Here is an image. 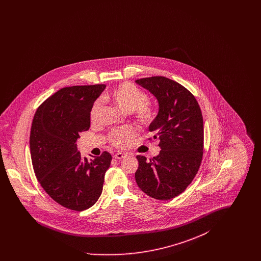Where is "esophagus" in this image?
<instances>
[{"mask_svg":"<svg viewBox=\"0 0 261 261\" xmlns=\"http://www.w3.org/2000/svg\"><path fill=\"white\" fill-rule=\"evenodd\" d=\"M125 158H126V154L122 152H117L113 155V159H115V160H123Z\"/></svg>","mask_w":261,"mask_h":261,"instance_id":"esophagus-1","label":"esophagus"}]
</instances>
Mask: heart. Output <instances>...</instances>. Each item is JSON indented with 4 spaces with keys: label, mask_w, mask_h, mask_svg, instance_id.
I'll return each mask as SVG.
<instances>
[{
    "label": "heart",
    "mask_w": 261,
    "mask_h": 261,
    "mask_svg": "<svg viewBox=\"0 0 261 261\" xmlns=\"http://www.w3.org/2000/svg\"><path fill=\"white\" fill-rule=\"evenodd\" d=\"M105 99L113 102L122 112H135L137 120L142 124L149 125L154 118L153 109L147 102V95L131 83H123L112 89L106 95ZM99 110L100 102L96 101L90 112L92 122H96L99 119ZM135 136L136 130L133 127H120L112 130L109 140L112 145L125 148Z\"/></svg>",
    "instance_id": "b5f03b06"
}]
</instances>
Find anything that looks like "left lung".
I'll return each mask as SVG.
<instances>
[{"label":"left lung","instance_id":"8db88e82","mask_svg":"<svg viewBox=\"0 0 261 261\" xmlns=\"http://www.w3.org/2000/svg\"><path fill=\"white\" fill-rule=\"evenodd\" d=\"M159 102L149 126L159 138L161 151L147 161L137 155L135 180L149 197L168 200L185 191L199 170L203 153V120L196 98L181 84L163 76L135 81Z\"/></svg>","mask_w":261,"mask_h":261}]
</instances>
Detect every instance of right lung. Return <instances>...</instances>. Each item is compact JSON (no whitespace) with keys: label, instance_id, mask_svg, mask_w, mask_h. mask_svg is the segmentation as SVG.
<instances>
[{"label":"right lung","instance_id":"obj_1","mask_svg":"<svg viewBox=\"0 0 261 261\" xmlns=\"http://www.w3.org/2000/svg\"><path fill=\"white\" fill-rule=\"evenodd\" d=\"M105 88H62L38 108L32 121L29 144L38 181L51 199L72 211L96 203L112 162L108 151L88 161L76 145L79 133L89 130L91 109Z\"/></svg>","mask_w":261,"mask_h":261}]
</instances>
